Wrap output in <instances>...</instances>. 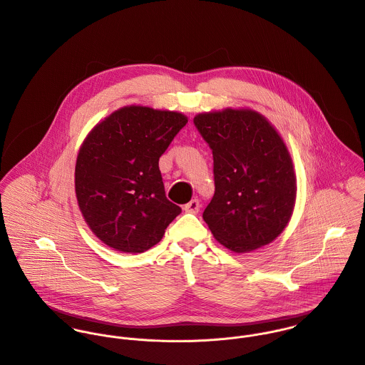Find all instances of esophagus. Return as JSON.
I'll return each mask as SVG.
<instances>
[{
  "instance_id": "1",
  "label": "esophagus",
  "mask_w": 365,
  "mask_h": 365,
  "mask_svg": "<svg viewBox=\"0 0 365 365\" xmlns=\"http://www.w3.org/2000/svg\"><path fill=\"white\" fill-rule=\"evenodd\" d=\"M199 209H200V203H199V200H197V199L190 200V202H189V203H186V205H185V207H183V210H185V212H187V213H197V212H199Z\"/></svg>"
}]
</instances>
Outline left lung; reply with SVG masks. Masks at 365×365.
I'll return each mask as SVG.
<instances>
[{"label": "left lung", "mask_w": 365, "mask_h": 365, "mask_svg": "<svg viewBox=\"0 0 365 365\" xmlns=\"http://www.w3.org/2000/svg\"><path fill=\"white\" fill-rule=\"evenodd\" d=\"M193 122L213 152L216 189L203 212L212 235L235 253L272 243L289 225L297 195L282 135L250 108L202 112Z\"/></svg>", "instance_id": "left-lung-1"}]
</instances>
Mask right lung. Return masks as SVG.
I'll return each instance as SVG.
<instances>
[{"label": "right lung", "instance_id": "add662e5", "mask_svg": "<svg viewBox=\"0 0 365 365\" xmlns=\"http://www.w3.org/2000/svg\"><path fill=\"white\" fill-rule=\"evenodd\" d=\"M187 123L182 112L128 105L98 122L75 165V195L92 233L120 253L158 245L182 209L166 199L159 158Z\"/></svg>", "mask_w": 365, "mask_h": 365}]
</instances>
